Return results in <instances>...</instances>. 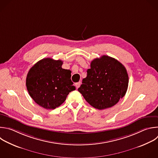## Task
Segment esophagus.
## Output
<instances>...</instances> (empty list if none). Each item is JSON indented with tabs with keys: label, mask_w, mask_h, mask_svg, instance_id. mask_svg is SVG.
I'll return each instance as SVG.
<instances>
[{
	"label": "esophagus",
	"mask_w": 158,
	"mask_h": 158,
	"mask_svg": "<svg viewBox=\"0 0 158 158\" xmlns=\"http://www.w3.org/2000/svg\"><path fill=\"white\" fill-rule=\"evenodd\" d=\"M81 84V81H79V82H78L77 83H76V88H77V89H78V88L80 87Z\"/></svg>",
	"instance_id": "esophagus-1"
}]
</instances>
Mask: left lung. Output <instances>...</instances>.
Listing matches in <instances>:
<instances>
[{"mask_svg": "<svg viewBox=\"0 0 158 158\" xmlns=\"http://www.w3.org/2000/svg\"><path fill=\"white\" fill-rule=\"evenodd\" d=\"M78 91L93 107H112L125 96L128 75L125 66L115 58L103 55L94 59Z\"/></svg>", "mask_w": 158, "mask_h": 158, "instance_id": "obj_1", "label": "left lung"}]
</instances>
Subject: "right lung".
Here are the masks:
<instances>
[{"label":"right lung","mask_w":158,"mask_h":158,"mask_svg":"<svg viewBox=\"0 0 158 158\" xmlns=\"http://www.w3.org/2000/svg\"><path fill=\"white\" fill-rule=\"evenodd\" d=\"M63 61L44 58L29 70L26 85L30 97L45 109H55L65 101L76 87L71 71L62 68Z\"/></svg>","instance_id":"1"}]
</instances>
